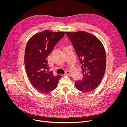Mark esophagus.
Masks as SVG:
<instances>
[{
	"label": "esophagus",
	"mask_w": 127,
	"mask_h": 127,
	"mask_svg": "<svg viewBox=\"0 0 127 127\" xmlns=\"http://www.w3.org/2000/svg\"><path fill=\"white\" fill-rule=\"evenodd\" d=\"M70 74H71L70 71L69 70H67V71L65 72V75H70Z\"/></svg>",
	"instance_id": "1"
}]
</instances>
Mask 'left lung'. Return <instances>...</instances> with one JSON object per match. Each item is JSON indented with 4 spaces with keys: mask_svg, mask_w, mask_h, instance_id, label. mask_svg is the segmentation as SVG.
<instances>
[{
    "mask_svg": "<svg viewBox=\"0 0 127 127\" xmlns=\"http://www.w3.org/2000/svg\"><path fill=\"white\" fill-rule=\"evenodd\" d=\"M79 58L83 73L81 81L75 82L80 91L88 93L99 85L106 68V55L101 41L94 35L84 31L66 32Z\"/></svg>",
    "mask_w": 127,
    "mask_h": 127,
    "instance_id": "obj_1",
    "label": "left lung"
}]
</instances>
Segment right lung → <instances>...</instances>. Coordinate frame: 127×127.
<instances>
[{
  "label": "right lung",
  "instance_id": "right-lung-1",
  "mask_svg": "<svg viewBox=\"0 0 127 127\" xmlns=\"http://www.w3.org/2000/svg\"><path fill=\"white\" fill-rule=\"evenodd\" d=\"M64 32L45 30L33 35L28 41L25 52V66L32 85L41 93L47 94L57 87L61 76H54L49 71L47 57Z\"/></svg>",
  "mask_w": 127,
  "mask_h": 127
}]
</instances>
